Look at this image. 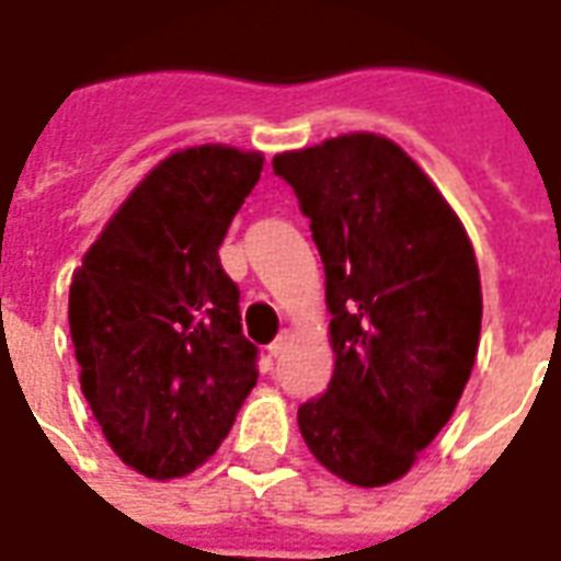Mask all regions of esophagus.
Instances as JSON below:
<instances>
[{
    "label": "esophagus",
    "instance_id": "34e87169",
    "mask_svg": "<svg viewBox=\"0 0 561 561\" xmlns=\"http://www.w3.org/2000/svg\"><path fill=\"white\" fill-rule=\"evenodd\" d=\"M288 340H291V333H288V330H282L279 336H276V340H273L267 345V352L273 354V357H279V354L285 352V348H288Z\"/></svg>",
    "mask_w": 561,
    "mask_h": 561
}]
</instances>
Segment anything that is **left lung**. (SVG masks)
Returning <instances> with one entry per match:
<instances>
[{
  "label": "left lung",
  "instance_id": "1",
  "mask_svg": "<svg viewBox=\"0 0 561 561\" xmlns=\"http://www.w3.org/2000/svg\"><path fill=\"white\" fill-rule=\"evenodd\" d=\"M324 264L333 378L297 409L342 481L381 486L442 433L471 376L481 276L466 228L393 140L342 135L273 159Z\"/></svg>",
  "mask_w": 561,
  "mask_h": 561
}]
</instances>
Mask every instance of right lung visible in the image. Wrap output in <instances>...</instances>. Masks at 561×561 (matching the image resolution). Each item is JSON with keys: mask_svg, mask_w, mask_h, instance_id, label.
Masks as SVG:
<instances>
[{"mask_svg": "<svg viewBox=\"0 0 561 561\" xmlns=\"http://www.w3.org/2000/svg\"><path fill=\"white\" fill-rule=\"evenodd\" d=\"M261 164L219 144L168 156L71 279L80 390L116 457L156 481L207 462L257 381L219 245Z\"/></svg>", "mask_w": 561, "mask_h": 561, "instance_id": "add662e5", "label": "right lung"}]
</instances>
